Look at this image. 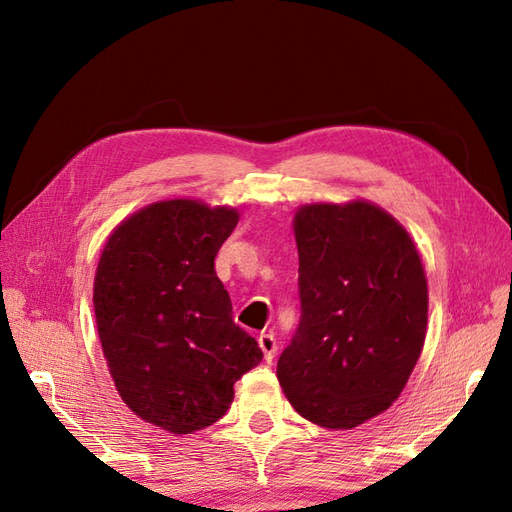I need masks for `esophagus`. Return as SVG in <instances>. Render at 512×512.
I'll list each match as a JSON object with an SVG mask.
<instances>
[{
  "label": "esophagus",
  "mask_w": 512,
  "mask_h": 512,
  "mask_svg": "<svg viewBox=\"0 0 512 512\" xmlns=\"http://www.w3.org/2000/svg\"><path fill=\"white\" fill-rule=\"evenodd\" d=\"M258 346H260V350H262V352H265V361H267V363H271V361H273V356H275V352H277V342H275L273 333H260V337H258Z\"/></svg>",
  "instance_id": "34e87169"
}]
</instances>
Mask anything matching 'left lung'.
<instances>
[{
    "label": "left lung",
    "mask_w": 512,
    "mask_h": 512,
    "mask_svg": "<svg viewBox=\"0 0 512 512\" xmlns=\"http://www.w3.org/2000/svg\"><path fill=\"white\" fill-rule=\"evenodd\" d=\"M301 320L277 380L307 421L352 429L404 391L427 333V277L406 228L367 200L294 213Z\"/></svg>",
    "instance_id": "obj_1"
}]
</instances>
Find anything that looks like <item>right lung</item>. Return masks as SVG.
I'll return each instance as SVG.
<instances>
[{"mask_svg": "<svg viewBox=\"0 0 512 512\" xmlns=\"http://www.w3.org/2000/svg\"><path fill=\"white\" fill-rule=\"evenodd\" d=\"M237 222L232 207L160 200L123 220L98 262L96 324L117 391L177 436L222 418L235 382L262 361L213 267Z\"/></svg>", "mask_w": 512, "mask_h": 512, "instance_id": "obj_1", "label": "right lung"}]
</instances>
